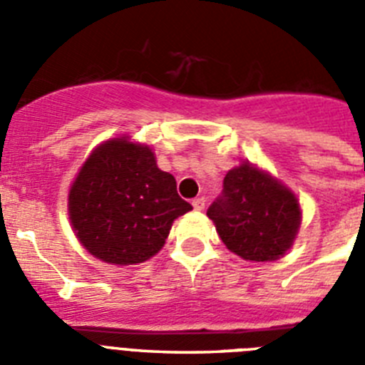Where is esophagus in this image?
Wrapping results in <instances>:
<instances>
[{
    "instance_id": "1",
    "label": "esophagus",
    "mask_w": 365,
    "mask_h": 365,
    "mask_svg": "<svg viewBox=\"0 0 365 365\" xmlns=\"http://www.w3.org/2000/svg\"><path fill=\"white\" fill-rule=\"evenodd\" d=\"M192 205H193V208H195V210H205L206 199L205 197H195L192 201Z\"/></svg>"
}]
</instances>
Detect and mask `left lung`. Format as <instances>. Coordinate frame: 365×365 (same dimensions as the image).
<instances>
[{"mask_svg": "<svg viewBox=\"0 0 365 365\" xmlns=\"http://www.w3.org/2000/svg\"><path fill=\"white\" fill-rule=\"evenodd\" d=\"M222 243L250 261H274L294 241L299 205L291 190L250 164L227 173L222 192L206 210Z\"/></svg>", "mask_w": 365, "mask_h": 365, "instance_id": "8db88e82", "label": "left lung"}]
</instances>
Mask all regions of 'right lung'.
Masks as SVG:
<instances>
[{
	"label": "right lung",
	"instance_id": "right-lung-1",
	"mask_svg": "<svg viewBox=\"0 0 365 365\" xmlns=\"http://www.w3.org/2000/svg\"><path fill=\"white\" fill-rule=\"evenodd\" d=\"M192 210L175 177L157 168L148 146L115 138L96 148L69 192L80 243L95 257L135 265L159 252L173 219Z\"/></svg>",
	"mask_w": 365,
	"mask_h": 365
}]
</instances>
